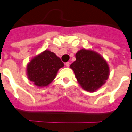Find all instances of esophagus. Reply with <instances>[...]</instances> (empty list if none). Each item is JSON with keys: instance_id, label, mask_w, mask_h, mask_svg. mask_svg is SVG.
<instances>
[{"instance_id": "34e87169", "label": "esophagus", "mask_w": 132, "mask_h": 132, "mask_svg": "<svg viewBox=\"0 0 132 132\" xmlns=\"http://www.w3.org/2000/svg\"><path fill=\"white\" fill-rule=\"evenodd\" d=\"M65 65H66V67H69V66H70V62H66V64H65Z\"/></svg>"}]
</instances>
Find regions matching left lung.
<instances>
[{
	"instance_id": "left-lung-1",
	"label": "left lung",
	"mask_w": 132,
	"mask_h": 132,
	"mask_svg": "<svg viewBox=\"0 0 132 132\" xmlns=\"http://www.w3.org/2000/svg\"><path fill=\"white\" fill-rule=\"evenodd\" d=\"M75 57L76 60L70 67L74 71L77 80L84 90L95 92L108 79V64L102 56L92 50H79Z\"/></svg>"
}]
</instances>
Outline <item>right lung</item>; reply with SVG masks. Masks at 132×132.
<instances>
[{
	"label": "right lung",
	"instance_id": "obj_1",
	"mask_svg": "<svg viewBox=\"0 0 132 132\" xmlns=\"http://www.w3.org/2000/svg\"><path fill=\"white\" fill-rule=\"evenodd\" d=\"M64 66L55 54L45 50L31 60L27 66V75L35 86L45 87L54 80L59 69Z\"/></svg>",
	"mask_w": 132,
	"mask_h": 132
}]
</instances>
